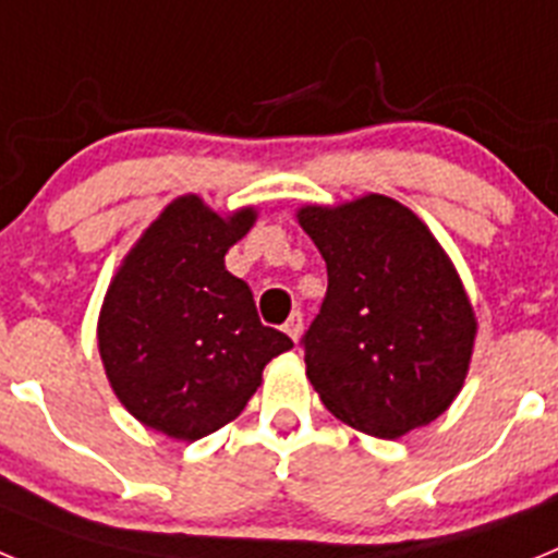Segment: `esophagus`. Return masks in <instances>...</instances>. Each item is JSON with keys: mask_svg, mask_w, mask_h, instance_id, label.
Listing matches in <instances>:
<instances>
[{"mask_svg": "<svg viewBox=\"0 0 558 558\" xmlns=\"http://www.w3.org/2000/svg\"><path fill=\"white\" fill-rule=\"evenodd\" d=\"M284 332H288L290 335V338H293V340H299V338H302V329H304V318H302V313H293V315H290V318H288V322H284Z\"/></svg>", "mask_w": 558, "mask_h": 558, "instance_id": "1", "label": "esophagus"}]
</instances>
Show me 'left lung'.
I'll return each instance as SVG.
<instances>
[{
    "label": "left lung",
    "mask_w": 558,
    "mask_h": 558,
    "mask_svg": "<svg viewBox=\"0 0 558 558\" xmlns=\"http://www.w3.org/2000/svg\"><path fill=\"white\" fill-rule=\"evenodd\" d=\"M295 220L327 263L304 335L307 377L335 418L374 438L430 425L461 393L477 318L433 231L388 195L307 204Z\"/></svg>",
    "instance_id": "left-lung-1"
}]
</instances>
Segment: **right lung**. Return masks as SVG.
Listing matches in <instances>:
<instances>
[{
	"mask_svg": "<svg viewBox=\"0 0 558 558\" xmlns=\"http://www.w3.org/2000/svg\"><path fill=\"white\" fill-rule=\"evenodd\" d=\"M256 223V206L211 209L179 195L142 231L102 299L97 347L125 411L175 441H198L243 413L263 368L293 349L263 327L251 288L226 254Z\"/></svg>",
	"mask_w": 558,
	"mask_h": 558,
	"instance_id": "right-lung-1",
	"label": "right lung"
}]
</instances>
